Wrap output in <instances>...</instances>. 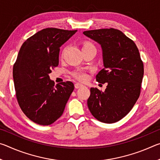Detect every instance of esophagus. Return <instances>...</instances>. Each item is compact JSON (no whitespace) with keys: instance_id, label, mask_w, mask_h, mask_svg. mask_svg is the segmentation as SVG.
<instances>
[{"instance_id":"34e87169","label":"esophagus","mask_w":160,"mask_h":160,"mask_svg":"<svg viewBox=\"0 0 160 160\" xmlns=\"http://www.w3.org/2000/svg\"><path fill=\"white\" fill-rule=\"evenodd\" d=\"M82 87H83V85H82V84H80L79 82H76L75 84V88L76 89H78V88H82Z\"/></svg>"}]
</instances>
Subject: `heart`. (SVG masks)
Segmentation results:
<instances>
[{"instance_id": "heart-1", "label": "heart", "mask_w": 160, "mask_h": 160, "mask_svg": "<svg viewBox=\"0 0 160 160\" xmlns=\"http://www.w3.org/2000/svg\"><path fill=\"white\" fill-rule=\"evenodd\" d=\"M88 49H96V48L92 42L89 41L83 42L82 44V50L85 51ZM72 75L75 78H76V79L82 81L86 80L87 78H88V75H87L85 71H83L82 70H75V71L72 72Z\"/></svg>"}]
</instances>
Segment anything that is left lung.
<instances>
[{"label": "left lung", "instance_id": "left-lung-1", "mask_svg": "<svg viewBox=\"0 0 160 160\" xmlns=\"http://www.w3.org/2000/svg\"><path fill=\"white\" fill-rule=\"evenodd\" d=\"M83 34L101 44L104 68L96 80L107 84L104 92L90 89L88 108L101 122H117L128 114L140 97L144 66L138 48L118 29H94Z\"/></svg>", "mask_w": 160, "mask_h": 160}]
</instances>
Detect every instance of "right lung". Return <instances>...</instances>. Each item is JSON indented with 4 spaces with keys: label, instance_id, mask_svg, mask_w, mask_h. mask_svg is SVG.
Segmentation results:
<instances>
[{
    "label": "right lung",
    "instance_id": "right-lung-1",
    "mask_svg": "<svg viewBox=\"0 0 160 160\" xmlns=\"http://www.w3.org/2000/svg\"><path fill=\"white\" fill-rule=\"evenodd\" d=\"M77 30L46 28L28 38L13 66V80L19 106L27 117L42 126L62 116L74 90L70 81L55 85L48 74L58 66L60 47Z\"/></svg>",
    "mask_w": 160,
    "mask_h": 160
}]
</instances>
